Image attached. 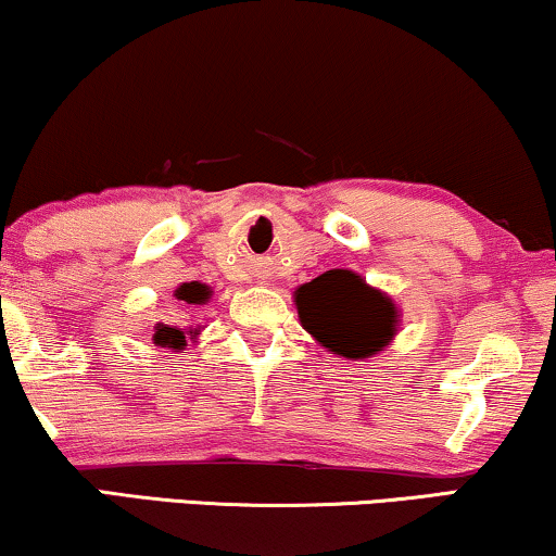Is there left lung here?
I'll return each mask as SVG.
<instances>
[{"mask_svg":"<svg viewBox=\"0 0 556 556\" xmlns=\"http://www.w3.org/2000/svg\"><path fill=\"white\" fill-rule=\"evenodd\" d=\"M307 333L349 359L382 351L395 336L397 313L392 300L364 285L346 269H330L294 292Z\"/></svg>","mask_w":556,"mask_h":556,"instance_id":"left-lung-1","label":"left lung"}]
</instances>
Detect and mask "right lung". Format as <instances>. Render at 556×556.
I'll use <instances>...</instances> for the list:
<instances>
[{"label": "right lung", "instance_id": "obj_1", "mask_svg": "<svg viewBox=\"0 0 556 556\" xmlns=\"http://www.w3.org/2000/svg\"><path fill=\"white\" fill-rule=\"evenodd\" d=\"M210 290L200 282H185L177 290V298L185 302H205ZM153 343L156 346H166V349H185L187 346V336L185 330L179 328H168V326H156V333H153Z\"/></svg>", "mask_w": 556, "mask_h": 556}]
</instances>
